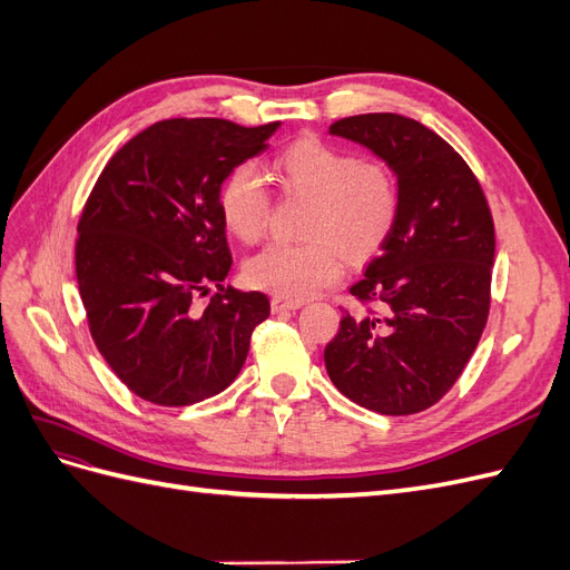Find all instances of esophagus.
Wrapping results in <instances>:
<instances>
[{"label":"esophagus","mask_w":570,"mask_h":570,"mask_svg":"<svg viewBox=\"0 0 570 570\" xmlns=\"http://www.w3.org/2000/svg\"><path fill=\"white\" fill-rule=\"evenodd\" d=\"M299 306H302V302H289V299H283V297H273V299H271L273 314H289V312H297Z\"/></svg>","instance_id":"1"}]
</instances>
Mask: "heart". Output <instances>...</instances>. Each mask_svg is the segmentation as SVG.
<instances>
[{"label":"heart","instance_id":"1","mask_svg":"<svg viewBox=\"0 0 570 570\" xmlns=\"http://www.w3.org/2000/svg\"><path fill=\"white\" fill-rule=\"evenodd\" d=\"M287 195L308 199L306 243L268 245L252 256L245 278L252 287L289 302H304L333 285L344 273V253L366 258L387 239L400 214V189L390 170L375 161H356L350 151L304 137L273 161ZM218 216L243 243L262 237L268 218V193L252 164L230 168L218 187Z\"/></svg>","mask_w":570,"mask_h":570}]
</instances>
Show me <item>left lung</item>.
<instances>
[{
  "instance_id": "1",
  "label": "left lung",
  "mask_w": 570,
  "mask_h": 570,
  "mask_svg": "<svg viewBox=\"0 0 570 570\" xmlns=\"http://www.w3.org/2000/svg\"><path fill=\"white\" fill-rule=\"evenodd\" d=\"M396 178L400 214L350 287L375 312H344L325 347L333 385L358 406L409 416L440 402L478 347L490 312L494 223L473 170L438 132L400 114L335 120Z\"/></svg>"
}]
</instances>
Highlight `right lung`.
I'll list each match as a JSON object with an SVG mask.
<instances>
[{"label": "right lung", "mask_w": 570, "mask_h": 570, "mask_svg": "<svg viewBox=\"0 0 570 570\" xmlns=\"http://www.w3.org/2000/svg\"><path fill=\"white\" fill-rule=\"evenodd\" d=\"M278 128L159 120L114 154L85 204L76 275L90 333L124 385L151 404L187 406L226 390L271 314L264 292L220 285L233 258L218 187ZM209 284L219 292L202 307Z\"/></svg>", "instance_id": "obj_1"}]
</instances>
